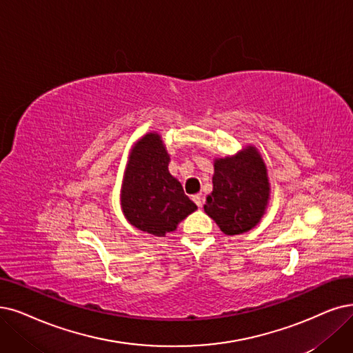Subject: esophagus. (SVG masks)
I'll use <instances>...</instances> for the list:
<instances>
[{
    "mask_svg": "<svg viewBox=\"0 0 353 353\" xmlns=\"http://www.w3.org/2000/svg\"><path fill=\"white\" fill-rule=\"evenodd\" d=\"M192 201L199 205V207H201L203 205V199H201V195L200 194H196V195H192Z\"/></svg>",
    "mask_w": 353,
    "mask_h": 353,
    "instance_id": "34e87169",
    "label": "esophagus"
}]
</instances>
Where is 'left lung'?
I'll use <instances>...</instances> for the list:
<instances>
[{
	"mask_svg": "<svg viewBox=\"0 0 353 353\" xmlns=\"http://www.w3.org/2000/svg\"><path fill=\"white\" fill-rule=\"evenodd\" d=\"M270 192L261 153L255 146H246L234 157L214 161L213 192L207 196L204 211L224 234H242L263 217Z\"/></svg>",
	"mask_w": 353,
	"mask_h": 353,
	"instance_id": "obj_1",
	"label": "left lung"
}]
</instances>
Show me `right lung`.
I'll return each instance as SVG.
<instances>
[{"label":"right lung","mask_w":353,"mask_h":353,"mask_svg":"<svg viewBox=\"0 0 353 353\" xmlns=\"http://www.w3.org/2000/svg\"><path fill=\"white\" fill-rule=\"evenodd\" d=\"M169 154L158 133L139 139L130 150L121 185V208L136 229L165 236L196 210L181 182L168 171Z\"/></svg>","instance_id":"add662e5"}]
</instances>
